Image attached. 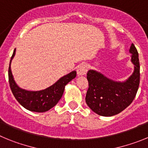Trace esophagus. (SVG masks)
Returning <instances> with one entry per match:
<instances>
[{
  "label": "esophagus",
  "instance_id": "34e87169",
  "mask_svg": "<svg viewBox=\"0 0 148 148\" xmlns=\"http://www.w3.org/2000/svg\"><path fill=\"white\" fill-rule=\"evenodd\" d=\"M87 72V66L85 64H81L77 67V75L78 76L85 75Z\"/></svg>",
  "mask_w": 148,
  "mask_h": 148
}]
</instances>
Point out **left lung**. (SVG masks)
Masks as SVG:
<instances>
[{"label":"left lung","mask_w":148,"mask_h":148,"mask_svg":"<svg viewBox=\"0 0 148 148\" xmlns=\"http://www.w3.org/2000/svg\"><path fill=\"white\" fill-rule=\"evenodd\" d=\"M129 52L134 70L124 82L114 81L103 73L90 70L87 73L89 88L85 101L87 106L99 116H113L121 113L135 99L140 81L138 53L132 44Z\"/></svg>","instance_id":"obj_1"}]
</instances>
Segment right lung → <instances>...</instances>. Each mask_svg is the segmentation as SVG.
I'll return each instance as SVG.
<instances>
[{
    "instance_id": "obj_1",
    "label": "right lung",
    "mask_w": 148,
    "mask_h": 148,
    "mask_svg": "<svg viewBox=\"0 0 148 148\" xmlns=\"http://www.w3.org/2000/svg\"><path fill=\"white\" fill-rule=\"evenodd\" d=\"M16 49H14L9 67V82L13 95L24 108L32 112L44 113L57 104L61 99L65 86L76 76V71L73 70L59 78L56 83L41 90H27L20 87L15 82L11 70V62L15 57Z\"/></svg>"
}]
</instances>
